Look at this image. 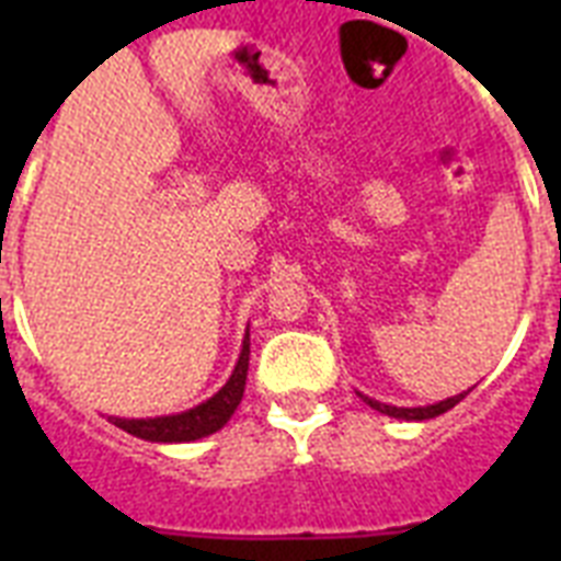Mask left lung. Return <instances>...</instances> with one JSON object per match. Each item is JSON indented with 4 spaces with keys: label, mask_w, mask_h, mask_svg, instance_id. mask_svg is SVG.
I'll return each mask as SVG.
<instances>
[{
    "label": "left lung",
    "mask_w": 561,
    "mask_h": 561,
    "mask_svg": "<svg viewBox=\"0 0 561 561\" xmlns=\"http://www.w3.org/2000/svg\"><path fill=\"white\" fill-rule=\"evenodd\" d=\"M462 396H466V392L454 396V399L439 401V404H431V408H392V404H381V401H373V399H367V396H360V399L367 401L369 408L378 410V413H387V416H396V419H408V422H413V419H416V422H422V419H434V416H439V413H445V410H451L454 404L462 399Z\"/></svg>",
    "instance_id": "obj_1"
}]
</instances>
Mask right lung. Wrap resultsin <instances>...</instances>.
I'll return each mask as SVG.
<instances>
[{
  "instance_id": "1",
  "label": "right lung",
  "mask_w": 561,
  "mask_h": 561,
  "mask_svg": "<svg viewBox=\"0 0 561 561\" xmlns=\"http://www.w3.org/2000/svg\"><path fill=\"white\" fill-rule=\"evenodd\" d=\"M247 367H250V334L241 346V358L229 375V381L220 387L209 401H203L197 408L178 413V416H157V419H113V425L151 443H192L201 436H209L227 425L229 416L241 404L247 383Z\"/></svg>"
}]
</instances>
